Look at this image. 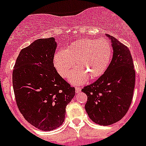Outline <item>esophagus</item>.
Returning <instances> with one entry per match:
<instances>
[{
	"instance_id": "esophagus-1",
	"label": "esophagus",
	"mask_w": 146,
	"mask_h": 146,
	"mask_svg": "<svg viewBox=\"0 0 146 146\" xmlns=\"http://www.w3.org/2000/svg\"><path fill=\"white\" fill-rule=\"evenodd\" d=\"M75 90H76V93H79V92H81V88L79 86H76V87H75Z\"/></svg>"
}]
</instances>
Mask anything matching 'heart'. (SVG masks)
I'll return each instance as SVG.
<instances>
[{
	"mask_svg": "<svg viewBox=\"0 0 146 146\" xmlns=\"http://www.w3.org/2000/svg\"><path fill=\"white\" fill-rule=\"evenodd\" d=\"M113 56V48L103 38H83L71 43L64 51L54 56L53 63L62 78H66L76 63L77 66L69 76L73 84L82 83L89 76L91 80L101 77L107 70Z\"/></svg>",
	"mask_w": 146,
	"mask_h": 146,
	"instance_id": "obj_1",
	"label": "heart"
}]
</instances>
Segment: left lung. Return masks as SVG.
I'll use <instances>...</instances> for the list:
<instances>
[{"label":"left lung","instance_id":"left-lung-1","mask_svg":"<svg viewBox=\"0 0 146 146\" xmlns=\"http://www.w3.org/2000/svg\"><path fill=\"white\" fill-rule=\"evenodd\" d=\"M113 58L105 73L82 89L86 94L85 105L89 118L97 124L108 126L121 120L131 104L135 86L133 62L125 44L110 35Z\"/></svg>","mask_w":146,"mask_h":146}]
</instances>
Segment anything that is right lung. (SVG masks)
<instances>
[{"label":"right lung","instance_id":"1","mask_svg":"<svg viewBox=\"0 0 146 146\" xmlns=\"http://www.w3.org/2000/svg\"><path fill=\"white\" fill-rule=\"evenodd\" d=\"M56 48L54 38L35 40L22 49L13 70V87L20 113L44 131L61 126L66 105L75 96V88L54 66Z\"/></svg>","mask_w":146,"mask_h":146}]
</instances>
